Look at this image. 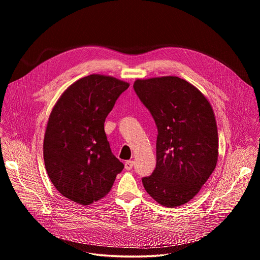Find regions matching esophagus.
Masks as SVG:
<instances>
[{"label": "esophagus", "mask_w": 260, "mask_h": 260, "mask_svg": "<svg viewBox=\"0 0 260 260\" xmlns=\"http://www.w3.org/2000/svg\"><path fill=\"white\" fill-rule=\"evenodd\" d=\"M133 167H134V161H133V160H126V161H125V164H124L125 170L129 171V170L133 169Z\"/></svg>", "instance_id": "esophagus-1"}]
</instances>
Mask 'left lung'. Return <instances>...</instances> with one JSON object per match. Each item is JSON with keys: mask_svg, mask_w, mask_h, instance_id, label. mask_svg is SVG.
I'll return each instance as SVG.
<instances>
[{"mask_svg": "<svg viewBox=\"0 0 260 260\" xmlns=\"http://www.w3.org/2000/svg\"><path fill=\"white\" fill-rule=\"evenodd\" d=\"M134 88L158 131L156 167L142 179L145 190L161 206H182L199 193L217 165L213 108L194 85L176 76L137 79Z\"/></svg>", "mask_w": 260, "mask_h": 260, "instance_id": "1", "label": "left lung"}]
</instances>
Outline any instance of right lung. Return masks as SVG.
<instances>
[{"instance_id":"obj_1","label":"right lung","mask_w":260,"mask_h":260,"mask_svg":"<svg viewBox=\"0 0 260 260\" xmlns=\"http://www.w3.org/2000/svg\"><path fill=\"white\" fill-rule=\"evenodd\" d=\"M128 86L92 74L71 84L52 108L43 143L45 168L54 187L72 202L88 206L100 201L123 170L111 151L104 123Z\"/></svg>"}]
</instances>
